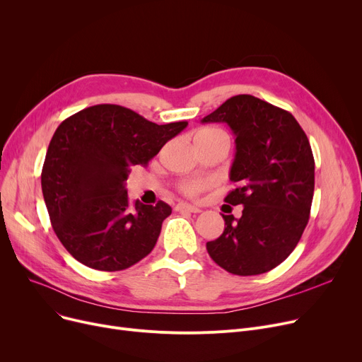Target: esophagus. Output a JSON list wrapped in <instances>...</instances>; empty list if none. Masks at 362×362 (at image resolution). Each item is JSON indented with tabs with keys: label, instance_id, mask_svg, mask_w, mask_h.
Listing matches in <instances>:
<instances>
[{
	"label": "esophagus",
	"instance_id": "obj_1",
	"mask_svg": "<svg viewBox=\"0 0 362 362\" xmlns=\"http://www.w3.org/2000/svg\"><path fill=\"white\" fill-rule=\"evenodd\" d=\"M176 211H187V213H201V208L195 206V205H191V204H185V202H180L175 206Z\"/></svg>",
	"mask_w": 362,
	"mask_h": 362
}]
</instances>
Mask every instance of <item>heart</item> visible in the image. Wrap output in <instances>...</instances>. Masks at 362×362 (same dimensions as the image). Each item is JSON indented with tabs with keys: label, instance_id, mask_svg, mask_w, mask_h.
I'll use <instances>...</instances> for the list:
<instances>
[{
	"label": "heart",
	"instance_id": "1",
	"mask_svg": "<svg viewBox=\"0 0 362 362\" xmlns=\"http://www.w3.org/2000/svg\"><path fill=\"white\" fill-rule=\"evenodd\" d=\"M195 139H227V136L221 130L217 129H204L201 130ZM213 185L211 179H187L180 183L182 194L187 197H198L205 189H208Z\"/></svg>",
	"mask_w": 362,
	"mask_h": 362
}]
</instances>
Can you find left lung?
<instances>
[{
	"label": "left lung",
	"instance_id": "obj_1",
	"mask_svg": "<svg viewBox=\"0 0 362 362\" xmlns=\"http://www.w3.org/2000/svg\"><path fill=\"white\" fill-rule=\"evenodd\" d=\"M201 123H226L235 135L224 198L243 205L242 217L224 216V232L206 242L221 269L238 276L273 270L295 250L308 224L314 197V157L305 132L286 110L252 95H236Z\"/></svg>",
	"mask_w": 362,
	"mask_h": 362
}]
</instances>
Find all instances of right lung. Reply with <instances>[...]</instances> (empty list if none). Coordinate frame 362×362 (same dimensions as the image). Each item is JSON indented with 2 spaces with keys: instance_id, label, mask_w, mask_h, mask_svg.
I'll list each match as a JSON object with an SVG mask.
<instances>
[{
  "instance_id": "obj_1",
  "label": "right lung",
  "mask_w": 362,
  "mask_h": 362,
  "mask_svg": "<svg viewBox=\"0 0 362 362\" xmlns=\"http://www.w3.org/2000/svg\"><path fill=\"white\" fill-rule=\"evenodd\" d=\"M186 126L100 104L57 127L41 185L52 229L73 258L93 270L120 272L154 250L171 206L130 204L126 180L132 167L146 165Z\"/></svg>"
}]
</instances>
